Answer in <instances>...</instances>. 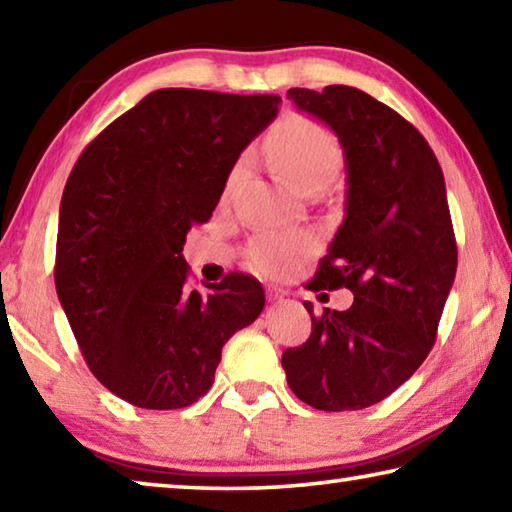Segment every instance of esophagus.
Returning <instances> with one entry per match:
<instances>
[{"label":"esophagus","mask_w":512,"mask_h":512,"mask_svg":"<svg viewBox=\"0 0 512 512\" xmlns=\"http://www.w3.org/2000/svg\"><path fill=\"white\" fill-rule=\"evenodd\" d=\"M266 298H268V302H273V305H280V302H284V298H287V291L277 289V287H268Z\"/></svg>","instance_id":"1"}]
</instances>
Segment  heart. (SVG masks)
<instances>
[{"label": "heart", "mask_w": 512, "mask_h": 512, "mask_svg": "<svg viewBox=\"0 0 512 512\" xmlns=\"http://www.w3.org/2000/svg\"><path fill=\"white\" fill-rule=\"evenodd\" d=\"M262 155L277 176L291 189L307 187L311 183H325L339 160L336 137L323 124L307 117L284 119L275 131L266 137ZM246 158L237 162L228 178V192L239 183L246 171ZM316 250V235L305 228L264 230L250 239L248 264L266 277H284L305 262Z\"/></svg>", "instance_id": "heart-1"}]
</instances>
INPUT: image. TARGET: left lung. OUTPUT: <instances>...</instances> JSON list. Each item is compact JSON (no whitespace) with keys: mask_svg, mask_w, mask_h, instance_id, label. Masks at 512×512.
<instances>
[{"mask_svg":"<svg viewBox=\"0 0 512 512\" xmlns=\"http://www.w3.org/2000/svg\"><path fill=\"white\" fill-rule=\"evenodd\" d=\"M300 112L339 137L345 219L311 282L350 289V309L314 316L311 336L282 354L289 388L320 411L366 409L422 366L456 275L443 169L393 108L350 85L291 88Z\"/></svg>","mask_w":512,"mask_h":512,"instance_id":"left-lung-1","label":"left lung"}]
</instances>
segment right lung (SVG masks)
Returning a JSON list of instances; mask_svg holds the SVG:
<instances>
[{"instance_id": "add662e5", "label": "right lung", "mask_w": 512, "mask_h": 512, "mask_svg": "<svg viewBox=\"0 0 512 512\" xmlns=\"http://www.w3.org/2000/svg\"><path fill=\"white\" fill-rule=\"evenodd\" d=\"M275 94L155 90L88 144L58 214L56 293L85 361L140 409L210 391L223 345L262 314L255 277L189 287L187 232L210 219Z\"/></svg>"}]
</instances>
